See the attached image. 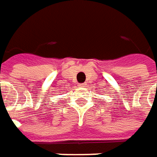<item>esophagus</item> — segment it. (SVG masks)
<instances>
[{"mask_svg":"<svg viewBox=\"0 0 157 157\" xmlns=\"http://www.w3.org/2000/svg\"><path fill=\"white\" fill-rule=\"evenodd\" d=\"M78 86H79L80 88L86 87V83H82V84H79V85H78Z\"/></svg>","mask_w":157,"mask_h":157,"instance_id":"34e87169","label":"esophagus"}]
</instances>
